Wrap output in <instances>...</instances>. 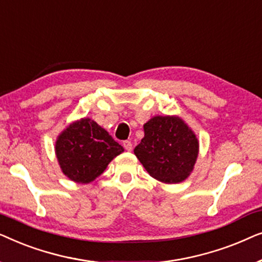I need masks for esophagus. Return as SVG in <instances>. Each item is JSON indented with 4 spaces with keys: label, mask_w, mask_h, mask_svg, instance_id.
<instances>
[{
    "label": "esophagus",
    "mask_w": 262,
    "mask_h": 262,
    "mask_svg": "<svg viewBox=\"0 0 262 262\" xmlns=\"http://www.w3.org/2000/svg\"><path fill=\"white\" fill-rule=\"evenodd\" d=\"M123 145H124V148L127 150V151H131V150H132V143H131V141H125L123 143Z\"/></svg>",
    "instance_id": "1"
}]
</instances>
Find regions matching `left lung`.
Returning a JSON list of instances; mask_svg holds the SVG:
<instances>
[{
	"mask_svg": "<svg viewBox=\"0 0 262 262\" xmlns=\"http://www.w3.org/2000/svg\"><path fill=\"white\" fill-rule=\"evenodd\" d=\"M143 127L144 137L134 151L150 177L166 184L184 181L198 157L194 132L181 118L170 116L154 117Z\"/></svg>",
	"mask_w": 262,
	"mask_h": 262,
	"instance_id": "1",
	"label": "left lung"
}]
</instances>
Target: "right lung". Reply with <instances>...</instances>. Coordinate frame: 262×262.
Masks as SVG:
<instances>
[{
	"mask_svg": "<svg viewBox=\"0 0 262 262\" xmlns=\"http://www.w3.org/2000/svg\"><path fill=\"white\" fill-rule=\"evenodd\" d=\"M55 150L66 177L78 184H89L103 173L124 148L94 120L82 118L62 131Z\"/></svg>",
	"mask_w": 262,
	"mask_h": 262,
	"instance_id": "right-lung-1",
	"label": "right lung"
}]
</instances>
